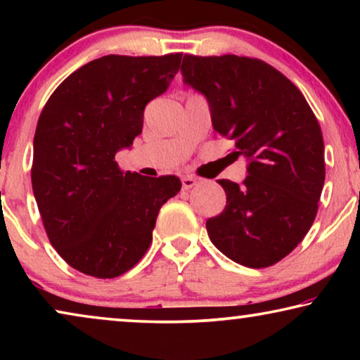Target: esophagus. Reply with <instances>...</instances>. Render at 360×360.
Instances as JSON below:
<instances>
[{
  "mask_svg": "<svg viewBox=\"0 0 360 360\" xmlns=\"http://www.w3.org/2000/svg\"><path fill=\"white\" fill-rule=\"evenodd\" d=\"M196 184H198V180H196L195 176H191V175L181 176V186H184V190L193 188V186H195Z\"/></svg>",
  "mask_w": 360,
  "mask_h": 360,
  "instance_id": "1",
  "label": "esophagus"
}]
</instances>
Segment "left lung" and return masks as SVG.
Wrapping results in <instances>:
<instances>
[{
	"label": "left lung",
	"instance_id": "1",
	"mask_svg": "<svg viewBox=\"0 0 360 360\" xmlns=\"http://www.w3.org/2000/svg\"><path fill=\"white\" fill-rule=\"evenodd\" d=\"M184 83L206 98L216 132L248 160L240 185L218 180L223 213L206 221L216 248L250 269L277 264L316 218L324 185V142L302 91L259 58L185 56Z\"/></svg>",
	"mask_w": 360,
	"mask_h": 360
}]
</instances>
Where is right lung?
<instances>
[{
	"label": "right lung",
	"mask_w": 360,
	"mask_h": 360,
	"mask_svg": "<svg viewBox=\"0 0 360 360\" xmlns=\"http://www.w3.org/2000/svg\"><path fill=\"white\" fill-rule=\"evenodd\" d=\"M181 53L105 56L67 77L39 116L32 190L49 240L78 272L120 277L152 243L175 175L121 172L115 160L142 132L144 108L165 93Z\"/></svg>",
	"instance_id": "obj_1"
}]
</instances>
